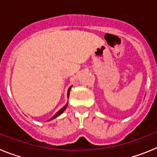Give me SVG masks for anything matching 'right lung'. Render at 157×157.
I'll list each match as a JSON object with an SVG mask.
<instances>
[{
  "label": "right lung",
  "mask_w": 157,
  "mask_h": 157,
  "mask_svg": "<svg viewBox=\"0 0 157 157\" xmlns=\"http://www.w3.org/2000/svg\"><path fill=\"white\" fill-rule=\"evenodd\" d=\"M71 86L70 88L68 89V91H67V97H68V96H69V94H70V90H71ZM67 105H68V104H67V105H64V106H63V108H62V109H60V110H59V111H58V112H56V114L54 115V116H52V118H51V119H50V120H53V119H55V118H56V117H57V116H59V115H60V114H62V113H63V111H64L65 109H66V108H67Z\"/></svg>",
  "instance_id": "add662e5"
}]
</instances>
